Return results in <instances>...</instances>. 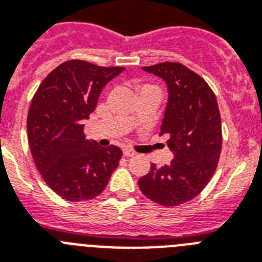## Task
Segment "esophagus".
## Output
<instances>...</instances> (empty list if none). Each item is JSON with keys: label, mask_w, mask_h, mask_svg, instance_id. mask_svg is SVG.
Wrapping results in <instances>:
<instances>
[{"label": "esophagus", "mask_w": 262, "mask_h": 262, "mask_svg": "<svg viewBox=\"0 0 262 262\" xmlns=\"http://www.w3.org/2000/svg\"><path fill=\"white\" fill-rule=\"evenodd\" d=\"M124 156L125 157H133V156H136V151H133L132 149H124Z\"/></svg>", "instance_id": "esophagus-1"}]
</instances>
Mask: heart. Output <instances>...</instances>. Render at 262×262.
<instances>
[{"mask_svg":"<svg viewBox=\"0 0 262 262\" xmlns=\"http://www.w3.org/2000/svg\"><path fill=\"white\" fill-rule=\"evenodd\" d=\"M144 88H146V86H144Z\"/></svg>","mask_w":262,"mask_h":262,"instance_id":"b5f03b06","label":"heart"}]
</instances>
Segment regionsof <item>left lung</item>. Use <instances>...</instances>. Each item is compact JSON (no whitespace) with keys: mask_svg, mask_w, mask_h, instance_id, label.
<instances>
[{"mask_svg":"<svg viewBox=\"0 0 262 262\" xmlns=\"http://www.w3.org/2000/svg\"><path fill=\"white\" fill-rule=\"evenodd\" d=\"M160 77L168 88L160 136L172 150L170 164H151L138 186L149 200L164 206L190 201L205 188L219 164L223 135L216 96L199 74L179 62L142 68Z\"/></svg>","mask_w":262,"mask_h":262,"instance_id":"left-lung-1","label":"left lung"}]
</instances>
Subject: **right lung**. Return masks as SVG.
Listing matches in <instances>:
<instances>
[{
  "label": "right lung",
  "instance_id": "add662e5",
  "mask_svg": "<svg viewBox=\"0 0 262 262\" xmlns=\"http://www.w3.org/2000/svg\"><path fill=\"white\" fill-rule=\"evenodd\" d=\"M122 72L124 68L67 61L46 76L33 97L28 114L33 160L49 188L68 201L97 197L118 166L121 149L86 140L83 122L105 85Z\"/></svg>",
  "mask_w": 262,
  "mask_h": 262
}]
</instances>
